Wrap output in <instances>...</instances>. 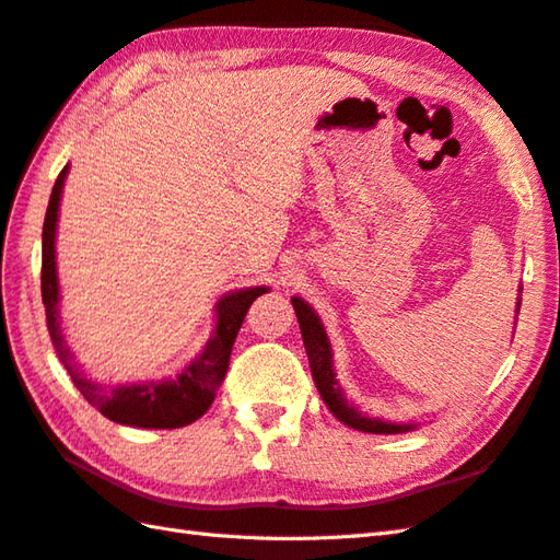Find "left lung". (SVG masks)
<instances>
[{
	"label": "left lung",
	"instance_id": "1",
	"mask_svg": "<svg viewBox=\"0 0 560 560\" xmlns=\"http://www.w3.org/2000/svg\"><path fill=\"white\" fill-rule=\"evenodd\" d=\"M520 303H522V299L517 295V307H515L517 315H520ZM291 305L295 311V317H299L301 335H303L307 361H311V373H313V380H315V387H317L319 397H323V401L327 404V409L331 411L335 419H339L343 425L353 428V431L373 433V435L409 433V431H416V428L421 425V423H411V421L375 419V416H368V413L359 411V407H353V404L347 399V395H343V389H341L339 380H337L335 351H331V343H329L323 319H319V315L313 311L311 303H305L301 295H293Z\"/></svg>",
	"mask_w": 560,
	"mask_h": 560
}]
</instances>
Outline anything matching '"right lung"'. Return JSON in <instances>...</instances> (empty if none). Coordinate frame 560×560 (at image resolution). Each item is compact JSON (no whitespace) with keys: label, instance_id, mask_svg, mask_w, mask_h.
<instances>
[{"label":"right lung","instance_id":"right-lung-1","mask_svg":"<svg viewBox=\"0 0 560 560\" xmlns=\"http://www.w3.org/2000/svg\"><path fill=\"white\" fill-rule=\"evenodd\" d=\"M69 165L57 175L50 201H47L45 223H43V271H40V291L47 317V331H50L57 359L67 368L71 383L77 385L83 397L93 404L105 419L135 428H183L205 416L217 397L225 371H229L233 341L241 331L243 319L249 305L267 293L269 287H249L223 293L213 305L217 325L209 341L205 343L192 361H189L175 377L147 380V383H125L115 387H105L91 380L83 368L74 361L69 343L62 331V315H59V279H57V221H59V201L67 180Z\"/></svg>","mask_w":560,"mask_h":560}]
</instances>
